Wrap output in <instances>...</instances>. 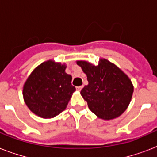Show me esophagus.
I'll list each match as a JSON object with an SVG mask.
<instances>
[{
	"instance_id": "esophagus-1",
	"label": "esophagus",
	"mask_w": 157,
	"mask_h": 157,
	"mask_svg": "<svg viewBox=\"0 0 157 157\" xmlns=\"http://www.w3.org/2000/svg\"><path fill=\"white\" fill-rule=\"evenodd\" d=\"M83 88V86H76V90L78 91H81V89Z\"/></svg>"
}]
</instances>
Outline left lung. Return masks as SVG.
<instances>
[{
	"mask_svg": "<svg viewBox=\"0 0 157 157\" xmlns=\"http://www.w3.org/2000/svg\"><path fill=\"white\" fill-rule=\"evenodd\" d=\"M87 76L89 84L81 91L91 112L101 119L120 117L131 101L134 86L126 74L115 64L100 59L94 66L86 61H77Z\"/></svg>",
	"mask_w": 157,
	"mask_h": 157,
	"instance_id": "8db88e82",
	"label": "left lung"
}]
</instances>
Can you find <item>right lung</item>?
Here are the masks:
<instances>
[{
    "label": "right lung",
    "mask_w": 157,
    "mask_h": 157,
    "mask_svg": "<svg viewBox=\"0 0 157 157\" xmlns=\"http://www.w3.org/2000/svg\"><path fill=\"white\" fill-rule=\"evenodd\" d=\"M65 64L53 60L36 67L23 86L26 105L42 118H53L65 110L76 88L71 76L65 72Z\"/></svg>",
    "instance_id": "obj_1"
}]
</instances>
